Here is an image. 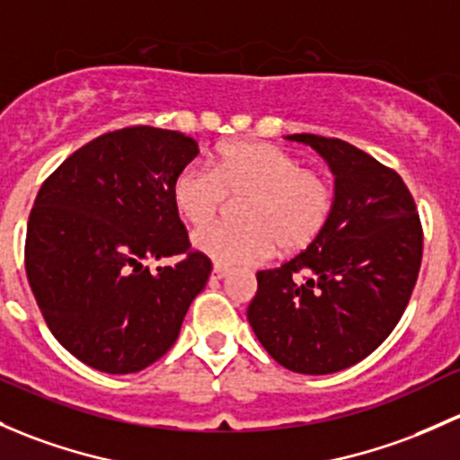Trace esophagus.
<instances>
[{
	"label": "esophagus",
	"mask_w": 460,
	"mask_h": 460,
	"mask_svg": "<svg viewBox=\"0 0 460 460\" xmlns=\"http://www.w3.org/2000/svg\"><path fill=\"white\" fill-rule=\"evenodd\" d=\"M226 275H229V269L220 267V264H216L214 270H211V278H214V279H225Z\"/></svg>",
	"instance_id": "obj_1"
}]
</instances>
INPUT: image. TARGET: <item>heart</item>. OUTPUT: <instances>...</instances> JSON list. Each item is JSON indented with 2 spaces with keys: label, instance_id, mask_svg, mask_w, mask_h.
I'll return each mask as SVG.
<instances>
[{
  "label": "heart",
  "instance_id": "obj_1",
  "mask_svg": "<svg viewBox=\"0 0 460 460\" xmlns=\"http://www.w3.org/2000/svg\"><path fill=\"white\" fill-rule=\"evenodd\" d=\"M178 214L202 226L226 205L244 198V225H211L196 231L193 249L222 267H251L273 255L297 253L319 238L332 211V187L323 173L304 169L287 149L260 141L222 145L214 169L182 167L172 185Z\"/></svg>",
  "mask_w": 460,
  "mask_h": 460
}]
</instances>
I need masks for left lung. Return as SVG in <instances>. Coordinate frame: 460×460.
Segmentation results:
<instances>
[{
  "instance_id": "left-lung-1",
  "label": "left lung",
  "mask_w": 460,
  "mask_h": 460,
  "mask_svg": "<svg viewBox=\"0 0 460 460\" xmlns=\"http://www.w3.org/2000/svg\"><path fill=\"white\" fill-rule=\"evenodd\" d=\"M335 176L326 226L291 262L260 270L251 328L284 368L332 375L384 344L410 302L423 255L417 205L393 169L340 138L291 134Z\"/></svg>"
}]
</instances>
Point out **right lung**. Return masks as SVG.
<instances>
[{
	"label": "right lung",
	"mask_w": 460,
	"mask_h": 460,
	"mask_svg": "<svg viewBox=\"0 0 460 460\" xmlns=\"http://www.w3.org/2000/svg\"><path fill=\"white\" fill-rule=\"evenodd\" d=\"M198 152L172 129H116L76 149L37 193L28 282L55 340L90 368L129 375L161 359L209 279L172 198ZM173 254L186 258L148 269Z\"/></svg>",
	"instance_id": "right-lung-1"
}]
</instances>
